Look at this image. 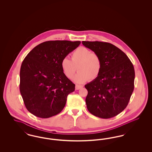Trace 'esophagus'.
Returning <instances> with one entry per match:
<instances>
[{
  "instance_id": "esophagus-1",
  "label": "esophagus",
  "mask_w": 152,
  "mask_h": 152,
  "mask_svg": "<svg viewBox=\"0 0 152 152\" xmlns=\"http://www.w3.org/2000/svg\"><path fill=\"white\" fill-rule=\"evenodd\" d=\"M83 88V86H80V85H78V84H76L75 88H76V90H79V89H81V88Z\"/></svg>"
}]
</instances>
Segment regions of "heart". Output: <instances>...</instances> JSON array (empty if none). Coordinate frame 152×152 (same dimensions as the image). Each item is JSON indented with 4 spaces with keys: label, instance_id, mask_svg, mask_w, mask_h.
<instances>
[{
    "label": "heart",
    "instance_id": "b5f03b06",
    "mask_svg": "<svg viewBox=\"0 0 152 152\" xmlns=\"http://www.w3.org/2000/svg\"><path fill=\"white\" fill-rule=\"evenodd\" d=\"M71 60L64 58L61 62V67L65 76L72 79L77 69L78 73L74 77V81L83 83L89 79L93 81L100 75L102 63L100 56L85 47H80L71 55Z\"/></svg>",
    "mask_w": 152,
    "mask_h": 152
}]
</instances>
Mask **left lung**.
I'll use <instances>...</instances> for the list:
<instances>
[{
  "label": "left lung",
  "mask_w": 152,
  "mask_h": 152,
  "mask_svg": "<svg viewBox=\"0 0 152 152\" xmlns=\"http://www.w3.org/2000/svg\"><path fill=\"white\" fill-rule=\"evenodd\" d=\"M82 44L98 54L102 63L99 76L85 86L87 109L100 118L113 117L130 100L134 87V66L126 55L112 44L98 41H83Z\"/></svg>",
  "instance_id": "8db88e82"
}]
</instances>
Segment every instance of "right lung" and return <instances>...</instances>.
<instances>
[{
	"instance_id": "1",
	"label": "right lung",
	"mask_w": 152,
	"mask_h": 152,
	"mask_svg": "<svg viewBox=\"0 0 152 152\" xmlns=\"http://www.w3.org/2000/svg\"><path fill=\"white\" fill-rule=\"evenodd\" d=\"M81 42L47 41L29 52L22 62L20 92L27 109L34 116L49 118L61 112L75 85L61 67V60Z\"/></svg>"
}]
</instances>
